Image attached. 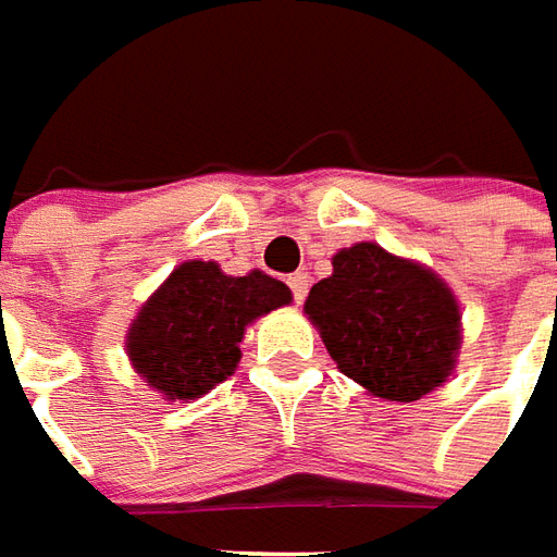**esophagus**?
I'll list each match as a JSON object with an SVG mask.
<instances>
[{
  "label": "esophagus",
  "mask_w": 557,
  "mask_h": 557,
  "mask_svg": "<svg viewBox=\"0 0 557 557\" xmlns=\"http://www.w3.org/2000/svg\"><path fill=\"white\" fill-rule=\"evenodd\" d=\"M287 285H290V290H294V299H297V302H302V299H306V294H309V287H311L309 272H294V275L287 278Z\"/></svg>",
  "instance_id": "1"
}]
</instances>
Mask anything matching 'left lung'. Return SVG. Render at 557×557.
<instances>
[{"mask_svg":"<svg viewBox=\"0 0 557 557\" xmlns=\"http://www.w3.org/2000/svg\"><path fill=\"white\" fill-rule=\"evenodd\" d=\"M309 314L338 372L384 401H417L444 386L461 350V306L425 263L377 243L333 255V275L311 287Z\"/></svg>","mask_w":557,"mask_h":557,"instance_id":"obj_1","label":"left lung"}]
</instances>
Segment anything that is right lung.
Instances as JSON below:
<instances>
[{"label":"right lung","mask_w":557,"mask_h":557,"mask_svg":"<svg viewBox=\"0 0 557 557\" xmlns=\"http://www.w3.org/2000/svg\"><path fill=\"white\" fill-rule=\"evenodd\" d=\"M290 299V287L267 272L227 275L215 260H185L140 306L125 354L168 401L200 398L236 372L248 326Z\"/></svg>","instance_id":"add662e5"}]
</instances>
